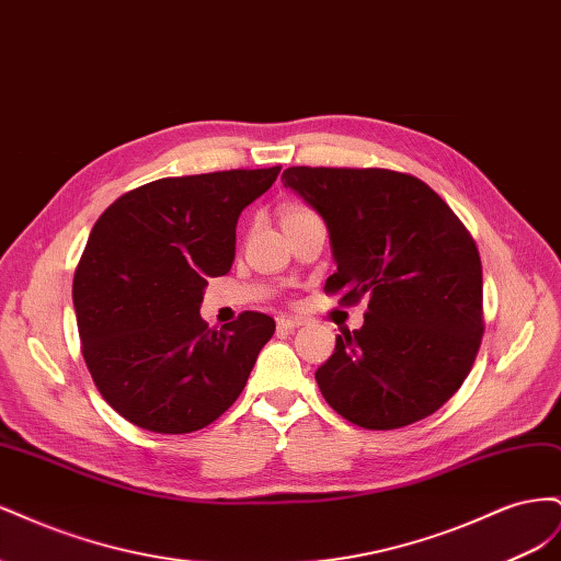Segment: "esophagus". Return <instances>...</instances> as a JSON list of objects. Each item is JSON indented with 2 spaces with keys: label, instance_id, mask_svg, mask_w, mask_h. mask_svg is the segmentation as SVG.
<instances>
[{
  "label": "esophagus",
  "instance_id": "obj_1",
  "mask_svg": "<svg viewBox=\"0 0 561 561\" xmlns=\"http://www.w3.org/2000/svg\"><path fill=\"white\" fill-rule=\"evenodd\" d=\"M304 320L297 318V316H280L278 318V328L280 330H295V328H301Z\"/></svg>",
  "mask_w": 561,
  "mask_h": 561
}]
</instances>
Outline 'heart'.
Segmentation results:
<instances>
[{
    "mask_svg": "<svg viewBox=\"0 0 561 561\" xmlns=\"http://www.w3.org/2000/svg\"><path fill=\"white\" fill-rule=\"evenodd\" d=\"M307 213H311V208L304 206V203H287V206L280 213V217H283V222H285V219H293V217L307 215Z\"/></svg>",
    "mask_w": 561,
    "mask_h": 561,
    "instance_id": "1",
    "label": "heart"
}]
</instances>
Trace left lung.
<instances>
[{"label": "left lung", "instance_id": "8db88e82", "mask_svg": "<svg viewBox=\"0 0 561 561\" xmlns=\"http://www.w3.org/2000/svg\"><path fill=\"white\" fill-rule=\"evenodd\" d=\"M283 184L328 225L336 271L325 295L369 299L365 325L336 334L316 371L322 398L367 431L435 414L482 344V262L470 231L410 173L293 165Z\"/></svg>", "mask_w": 561, "mask_h": 561}]
</instances>
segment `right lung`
<instances>
[{
	"mask_svg": "<svg viewBox=\"0 0 561 561\" xmlns=\"http://www.w3.org/2000/svg\"><path fill=\"white\" fill-rule=\"evenodd\" d=\"M280 165L161 178L98 217L75 271L81 353L112 410L138 428L210 426L241 396L276 322L243 311L222 330L198 309L236 254V222Z\"/></svg>",
	"mask_w": 561,
	"mask_h": 561,
	"instance_id": "obj_1",
	"label": "right lung"
}]
</instances>
